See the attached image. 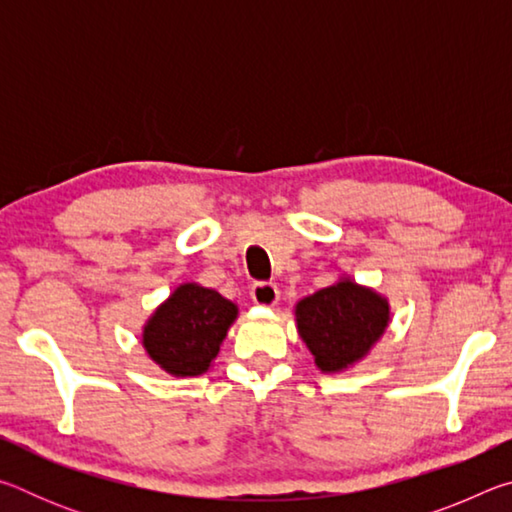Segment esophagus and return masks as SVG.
Masks as SVG:
<instances>
[{
    "mask_svg": "<svg viewBox=\"0 0 512 512\" xmlns=\"http://www.w3.org/2000/svg\"><path fill=\"white\" fill-rule=\"evenodd\" d=\"M250 298H253L255 305L273 307L275 302L280 300V289H277L273 282H255L253 287H250Z\"/></svg>",
    "mask_w": 512,
    "mask_h": 512,
    "instance_id": "obj_1",
    "label": "esophagus"
}]
</instances>
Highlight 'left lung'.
I'll return each mask as SVG.
<instances>
[{
    "label": "left lung",
    "mask_w": 512,
    "mask_h": 512,
    "mask_svg": "<svg viewBox=\"0 0 512 512\" xmlns=\"http://www.w3.org/2000/svg\"><path fill=\"white\" fill-rule=\"evenodd\" d=\"M386 298L352 280H341L298 302L302 341L323 372H339L363 359L391 320Z\"/></svg>",
    "instance_id": "1"
}]
</instances>
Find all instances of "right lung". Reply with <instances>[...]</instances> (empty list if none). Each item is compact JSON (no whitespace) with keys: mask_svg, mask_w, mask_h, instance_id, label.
<instances>
[{"mask_svg":"<svg viewBox=\"0 0 512 512\" xmlns=\"http://www.w3.org/2000/svg\"><path fill=\"white\" fill-rule=\"evenodd\" d=\"M237 305L201 284H180L144 325L142 343L162 370L176 377H196L210 368Z\"/></svg>","mask_w":512,"mask_h":512,"instance_id":"right-lung-1","label":"right lung"}]
</instances>
